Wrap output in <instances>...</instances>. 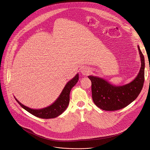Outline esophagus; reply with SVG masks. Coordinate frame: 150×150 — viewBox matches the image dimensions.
<instances>
[{"instance_id": "1", "label": "esophagus", "mask_w": 150, "mask_h": 150, "mask_svg": "<svg viewBox=\"0 0 150 150\" xmlns=\"http://www.w3.org/2000/svg\"><path fill=\"white\" fill-rule=\"evenodd\" d=\"M81 74L83 75H85V76H87L89 75L90 72V71L88 68H82L81 69Z\"/></svg>"}]
</instances>
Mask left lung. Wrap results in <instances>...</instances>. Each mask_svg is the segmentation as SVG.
Returning a JSON list of instances; mask_svg holds the SVG:
<instances>
[{"mask_svg":"<svg viewBox=\"0 0 150 150\" xmlns=\"http://www.w3.org/2000/svg\"><path fill=\"white\" fill-rule=\"evenodd\" d=\"M141 68L136 78L131 82L116 86L101 78L88 76L91 81L92 97L94 104L105 111L123 109L133 102L141 93L144 82L145 60L139 46Z\"/></svg>","mask_w":150,"mask_h":150,"instance_id":"1","label":"left lung"}]
</instances>
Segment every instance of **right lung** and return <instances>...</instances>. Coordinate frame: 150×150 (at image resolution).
<instances>
[{"mask_svg": "<svg viewBox=\"0 0 150 150\" xmlns=\"http://www.w3.org/2000/svg\"><path fill=\"white\" fill-rule=\"evenodd\" d=\"M78 79L79 74H77L75 77H74L66 84L56 100L49 106L42 109H31L28 107L24 105L22 103H21L15 97H14L16 101L23 109L33 115L41 119L54 118L60 115L68 108L69 103V94L71 90L78 82Z\"/></svg>", "mask_w": 150, "mask_h": 150, "instance_id": "add662e5", "label": "right lung"}]
</instances>
